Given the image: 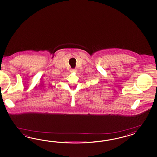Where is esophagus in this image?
Masks as SVG:
<instances>
[{"mask_svg":"<svg viewBox=\"0 0 157 157\" xmlns=\"http://www.w3.org/2000/svg\"><path fill=\"white\" fill-rule=\"evenodd\" d=\"M76 71H77V70H76V69H71L70 70L71 72H76Z\"/></svg>","mask_w":157,"mask_h":157,"instance_id":"34e87169","label":"esophagus"}]
</instances>
